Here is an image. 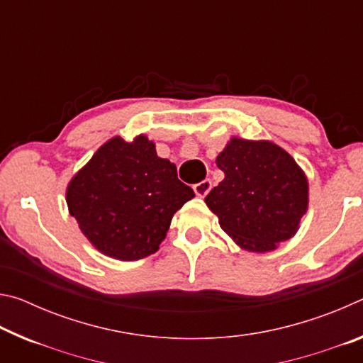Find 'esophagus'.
<instances>
[{
	"mask_svg": "<svg viewBox=\"0 0 363 363\" xmlns=\"http://www.w3.org/2000/svg\"><path fill=\"white\" fill-rule=\"evenodd\" d=\"M210 189H211V181L205 179V181H201L199 184H195L194 192H195L196 196H205L208 192H210Z\"/></svg>",
	"mask_w": 363,
	"mask_h": 363,
	"instance_id": "34e87169",
	"label": "esophagus"
}]
</instances>
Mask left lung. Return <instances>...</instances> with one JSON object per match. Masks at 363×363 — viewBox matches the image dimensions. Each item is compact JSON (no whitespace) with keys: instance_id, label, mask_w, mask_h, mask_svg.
<instances>
[{"instance_id":"8db88e82","label":"left lung","mask_w":363,"mask_h":363,"mask_svg":"<svg viewBox=\"0 0 363 363\" xmlns=\"http://www.w3.org/2000/svg\"><path fill=\"white\" fill-rule=\"evenodd\" d=\"M216 164L225 177L205 203L238 247L266 253L296 233L309 186L290 153L269 140L232 138Z\"/></svg>"}]
</instances>
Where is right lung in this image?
I'll use <instances>...</instances> for the list:
<instances>
[{"label":"right lung","mask_w":363,"mask_h":363,"mask_svg":"<svg viewBox=\"0 0 363 363\" xmlns=\"http://www.w3.org/2000/svg\"><path fill=\"white\" fill-rule=\"evenodd\" d=\"M195 194L176 164L145 136L107 140L73 176L67 205L84 237L110 257L138 261L155 253L173 214Z\"/></svg>","instance_id":"add662e5"}]
</instances>
